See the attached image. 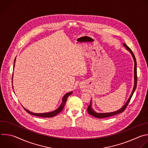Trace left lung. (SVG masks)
I'll return each mask as SVG.
<instances>
[{
    "mask_svg": "<svg viewBox=\"0 0 148 148\" xmlns=\"http://www.w3.org/2000/svg\"><path fill=\"white\" fill-rule=\"evenodd\" d=\"M123 46L126 47V50H127L128 51H129L132 57H133V58H134V88H133V90H132V94H131L128 100L126 101V102L125 103V104L123 105V106L119 110L116 111H115V112H109V113H97L96 112H95L94 111V110L92 109V102H91H91H90V104L89 105V106L87 108V111L88 112V114H90L91 115L94 116V117H96V118H107V117H110V116H114V115H117L118 114H120V113H122V112L124 111V110H125V108L127 107L133 95V94L134 93L135 91V89L136 88V86H137V70H136V58H135V57L134 54V53H132V51L131 50V49L128 47L126 46V45L125 43H123Z\"/></svg>",
    "mask_w": 148,
    "mask_h": 148,
    "instance_id": "left-lung-1",
    "label": "left lung"
}]
</instances>
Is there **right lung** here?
Instances as JSON below:
<instances>
[{
  "mask_svg": "<svg viewBox=\"0 0 148 148\" xmlns=\"http://www.w3.org/2000/svg\"><path fill=\"white\" fill-rule=\"evenodd\" d=\"M15 61H16V58L14 59V66L13 67H14V64H15ZM14 69V68H13ZM12 79H13V77H12ZM13 82V81H12ZM13 88V87H12ZM73 93V92H68L66 94L64 95V96L63 97L62 99V102L60 105V106L55 111H52V112H46V113H40V114H37V113H33V112H32L30 111H29V110H26L25 108H24V109L26 111V112H27L29 114H31V115H34V116H40V117H45V118H50V117H53L56 115H57L58 114H59L62 110V109L64 108V105H65V103L67 101V98L69 97V95H70L71 94Z\"/></svg>",
  "mask_w": 148,
  "mask_h": 148,
  "instance_id": "right-lung-1",
  "label": "right lung"
}]
</instances>
